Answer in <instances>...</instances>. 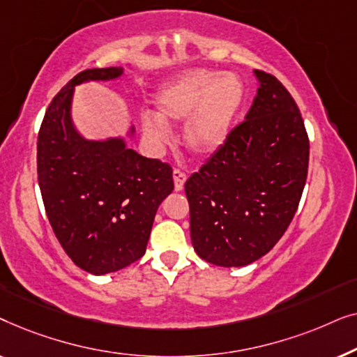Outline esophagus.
Here are the masks:
<instances>
[{"mask_svg": "<svg viewBox=\"0 0 357 357\" xmlns=\"http://www.w3.org/2000/svg\"><path fill=\"white\" fill-rule=\"evenodd\" d=\"M185 180H187V175H185L183 170L175 169L174 170V188H175V192H180V190H183Z\"/></svg>", "mask_w": 357, "mask_h": 357, "instance_id": "obj_1", "label": "esophagus"}]
</instances>
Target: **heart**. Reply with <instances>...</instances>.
I'll return each instance as SVG.
<instances>
[{
    "label": "heart",
    "instance_id": "obj_1",
    "mask_svg": "<svg viewBox=\"0 0 357 357\" xmlns=\"http://www.w3.org/2000/svg\"><path fill=\"white\" fill-rule=\"evenodd\" d=\"M245 100V86L232 73L187 70L155 92V115H144L143 133L165 141L169 123L183 121V141L192 153L211 155L226 144Z\"/></svg>",
    "mask_w": 357,
    "mask_h": 357
}]
</instances>
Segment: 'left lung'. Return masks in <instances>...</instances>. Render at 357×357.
Returning <instances> with one entry per match:
<instances>
[{"label": "left lung", "mask_w": 357, "mask_h": 357, "mask_svg": "<svg viewBox=\"0 0 357 357\" xmlns=\"http://www.w3.org/2000/svg\"><path fill=\"white\" fill-rule=\"evenodd\" d=\"M253 73L258 89L245 120L185 182L195 252L224 268L250 265L276 245L309 169V138L294 99L275 76Z\"/></svg>", "instance_id": "8db88e82"}]
</instances>
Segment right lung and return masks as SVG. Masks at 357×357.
Returning <instances> with one entry per match:
<instances>
[{"label": "right lung", "instance_id": "right-lung-1", "mask_svg": "<svg viewBox=\"0 0 357 357\" xmlns=\"http://www.w3.org/2000/svg\"><path fill=\"white\" fill-rule=\"evenodd\" d=\"M121 75L120 66L76 75L53 97L37 141L38 187L53 232L75 265L97 276L144 255L155 211L174 190L169 164L130 149L121 136L86 139L73 123L75 87Z\"/></svg>", "mask_w": 357, "mask_h": 357}]
</instances>
